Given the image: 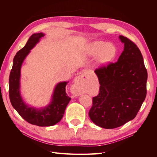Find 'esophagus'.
Instances as JSON below:
<instances>
[{"label": "esophagus", "mask_w": 157, "mask_h": 157, "mask_svg": "<svg viewBox=\"0 0 157 157\" xmlns=\"http://www.w3.org/2000/svg\"><path fill=\"white\" fill-rule=\"evenodd\" d=\"M88 77V72L86 71H85L81 75L78 76V77L75 79V84L73 86V92L75 95L78 96V95L81 93L83 87L86 84Z\"/></svg>", "instance_id": "34e87169"}]
</instances>
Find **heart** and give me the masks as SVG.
Segmentation results:
<instances>
[{
	"instance_id": "1",
	"label": "heart",
	"mask_w": 157,
	"mask_h": 157,
	"mask_svg": "<svg viewBox=\"0 0 157 157\" xmlns=\"http://www.w3.org/2000/svg\"><path fill=\"white\" fill-rule=\"evenodd\" d=\"M89 53L93 55L101 53L100 61H106L110 59L115 54V48L111 45L106 46L103 42H94L89 46Z\"/></svg>"
}]
</instances>
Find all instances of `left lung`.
I'll return each instance as SVG.
<instances>
[{
    "instance_id": "8db88e82",
    "label": "left lung",
    "mask_w": 157,
    "mask_h": 157,
    "mask_svg": "<svg viewBox=\"0 0 157 157\" xmlns=\"http://www.w3.org/2000/svg\"><path fill=\"white\" fill-rule=\"evenodd\" d=\"M119 38L124 48L118 61L95 70L100 86L88 113L95 124L105 129L134 119L147 94V71L141 52L130 39Z\"/></svg>"
}]
</instances>
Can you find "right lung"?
Masks as SVG:
<instances>
[{"mask_svg": "<svg viewBox=\"0 0 157 157\" xmlns=\"http://www.w3.org/2000/svg\"><path fill=\"white\" fill-rule=\"evenodd\" d=\"M42 33L32 35L25 46L19 50L13 60V65L9 77V98L13 107L27 122L39 126H50L56 124L62 118L65 108L71 98L65 92L66 82H60L54 90L50 105L42 109L29 107L23 101L20 94V69L23 60L41 37Z\"/></svg>", "mask_w": 157, "mask_h": 157, "instance_id": "right-lung-1", "label": "right lung"}]
</instances>
